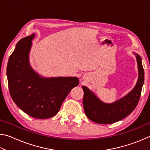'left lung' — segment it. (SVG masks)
<instances>
[{
    "label": "left lung",
    "instance_id": "obj_1",
    "mask_svg": "<svg viewBox=\"0 0 150 150\" xmlns=\"http://www.w3.org/2000/svg\"><path fill=\"white\" fill-rule=\"evenodd\" d=\"M135 55L138 63V79L133 89L123 98L113 103H105L87 87H83V107L86 116L91 120L102 124L115 123L126 118L138 105L144 82V71L141 57L138 54Z\"/></svg>",
    "mask_w": 150,
    "mask_h": 150
}]
</instances>
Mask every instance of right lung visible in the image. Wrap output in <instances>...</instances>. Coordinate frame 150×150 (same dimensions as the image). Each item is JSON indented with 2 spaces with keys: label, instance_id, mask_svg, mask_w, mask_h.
Instances as JSON below:
<instances>
[{
  "label": "right lung",
  "instance_id": "right-lung-1",
  "mask_svg": "<svg viewBox=\"0 0 150 150\" xmlns=\"http://www.w3.org/2000/svg\"><path fill=\"white\" fill-rule=\"evenodd\" d=\"M35 34L17 43L9 57L6 75L14 103L32 117L49 118L59 112L66 96L79 85L75 77L44 78L30 65L28 57Z\"/></svg>",
  "mask_w": 150,
  "mask_h": 150
}]
</instances>
